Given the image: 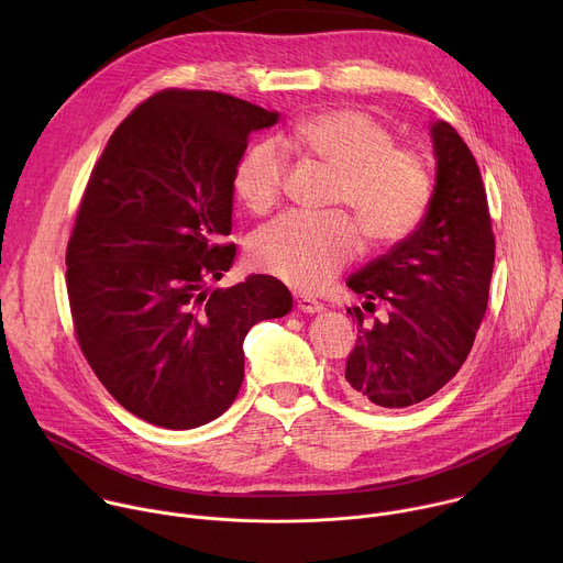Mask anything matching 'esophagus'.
<instances>
[{
    "mask_svg": "<svg viewBox=\"0 0 563 563\" xmlns=\"http://www.w3.org/2000/svg\"><path fill=\"white\" fill-rule=\"evenodd\" d=\"M296 307H298L302 313L323 311V305H320V302L313 300V298H307V296H296Z\"/></svg>",
    "mask_w": 563,
    "mask_h": 563,
    "instance_id": "34e87169",
    "label": "esophagus"
}]
</instances>
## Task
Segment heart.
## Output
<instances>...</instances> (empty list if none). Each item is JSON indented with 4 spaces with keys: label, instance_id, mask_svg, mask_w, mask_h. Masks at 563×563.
Returning <instances> with one entry per match:
<instances>
[{
    "label": "heart",
    "instance_id": "heart-1",
    "mask_svg": "<svg viewBox=\"0 0 563 563\" xmlns=\"http://www.w3.org/2000/svg\"><path fill=\"white\" fill-rule=\"evenodd\" d=\"M339 172L336 205H347L372 243L408 235L423 218L432 180L423 157L394 146V135L372 115L334 109L302 120L287 137ZM287 157L278 142L250 146L233 169V194L254 213L269 211L283 196ZM258 269L302 289H323L358 252V231L343 216L285 213L252 238Z\"/></svg>",
    "mask_w": 563,
    "mask_h": 563
}]
</instances>
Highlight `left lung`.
<instances>
[{"label":"left lung","instance_id":"1","mask_svg":"<svg viewBox=\"0 0 563 563\" xmlns=\"http://www.w3.org/2000/svg\"><path fill=\"white\" fill-rule=\"evenodd\" d=\"M437 185L421 224L387 254L347 278L365 296L389 302L385 320L347 309L356 347L343 389L365 406L408 408L437 394L465 363L488 307L495 235L476 159L448 122H434Z\"/></svg>","mask_w":563,"mask_h":563}]
</instances>
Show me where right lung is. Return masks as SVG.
<instances>
[{"label":"right lung","mask_w":563,"mask_h":563,"mask_svg":"<svg viewBox=\"0 0 563 563\" xmlns=\"http://www.w3.org/2000/svg\"><path fill=\"white\" fill-rule=\"evenodd\" d=\"M276 111L216 91L165 89L113 131L66 247L73 328L96 376L146 423L191 430L218 419L245 378L243 343L291 311L289 289L233 265V169Z\"/></svg>","instance_id":"right-lung-1"}]
</instances>
